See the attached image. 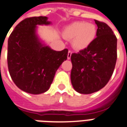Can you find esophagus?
Masks as SVG:
<instances>
[{"mask_svg": "<svg viewBox=\"0 0 127 127\" xmlns=\"http://www.w3.org/2000/svg\"><path fill=\"white\" fill-rule=\"evenodd\" d=\"M71 54H72V51H68V54H67V59H68V60H69L70 58H71Z\"/></svg>", "mask_w": 127, "mask_h": 127, "instance_id": "obj_1", "label": "esophagus"}]
</instances>
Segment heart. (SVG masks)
<instances>
[{
  "mask_svg": "<svg viewBox=\"0 0 127 127\" xmlns=\"http://www.w3.org/2000/svg\"><path fill=\"white\" fill-rule=\"evenodd\" d=\"M96 27L94 24L86 22H76L66 27L63 32L64 36L72 40L73 47L82 50L87 48L95 38Z\"/></svg>",
  "mask_w": 127,
  "mask_h": 127,
  "instance_id": "b5f03b06",
  "label": "heart"
}]
</instances>
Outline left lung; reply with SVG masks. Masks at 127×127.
Listing matches in <instances>:
<instances>
[{"label":"left lung","mask_w":127,"mask_h":127,"mask_svg":"<svg viewBox=\"0 0 127 127\" xmlns=\"http://www.w3.org/2000/svg\"><path fill=\"white\" fill-rule=\"evenodd\" d=\"M96 38L87 48L72 54L71 81L73 89L90 94L107 85L113 74L117 60V38L107 24L95 20Z\"/></svg>","instance_id":"8db88e82"}]
</instances>
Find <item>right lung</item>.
Instances as JSON below:
<instances>
[{
    "label": "right lung",
    "mask_w": 127,
    "mask_h": 127,
    "mask_svg": "<svg viewBox=\"0 0 127 127\" xmlns=\"http://www.w3.org/2000/svg\"><path fill=\"white\" fill-rule=\"evenodd\" d=\"M46 16L28 18L16 26L8 39L9 72L15 85L31 94L48 90L68 49L55 51L39 37L38 25H49Z\"/></svg>",
    "instance_id": "obj_1"
}]
</instances>
